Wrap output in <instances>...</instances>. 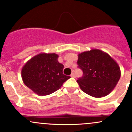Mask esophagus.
<instances>
[{"label":"esophagus","mask_w":132,"mask_h":132,"mask_svg":"<svg viewBox=\"0 0 132 132\" xmlns=\"http://www.w3.org/2000/svg\"><path fill=\"white\" fill-rule=\"evenodd\" d=\"M71 77H73V78H75V75L74 73H72L71 74Z\"/></svg>","instance_id":"1"}]
</instances>
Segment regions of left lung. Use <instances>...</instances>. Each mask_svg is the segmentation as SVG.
Returning a JSON list of instances; mask_svg holds the SVG:
<instances>
[{
  "label": "left lung",
  "mask_w": 132,
  "mask_h": 132,
  "mask_svg": "<svg viewBox=\"0 0 132 132\" xmlns=\"http://www.w3.org/2000/svg\"><path fill=\"white\" fill-rule=\"evenodd\" d=\"M78 68L83 71L77 83L82 91L95 97L107 96L119 81V67L109 55L99 50H91L78 55Z\"/></svg>",
  "instance_id": "1"
}]
</instances>
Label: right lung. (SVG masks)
<instances>
[{"instance_id":"1","label":"right lung","mask_w":132,"mask_h":132,"mask_svg":"<svg viewBox=\"0 0 132 132\" xmlns=\"http://www.w3.org/2000/svg\"><path fill=\"white\" fill-rule=\"evenodd\" d=\"M55 54H41L28 61L22 70L25 86L39 95L52 94L70 78L63 74L64 66Z\"/></svg>"}]
</instances>
